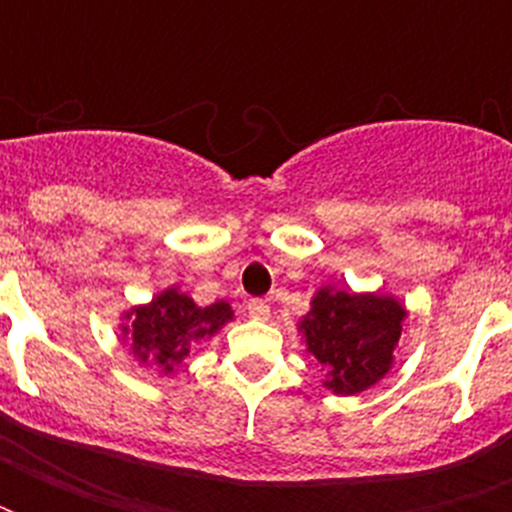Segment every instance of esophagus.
<instances>
[{"instance_id": "1", "label": "esophagus", "mask_w": 512, "mask_h": 512, "mask_svg": "<svg viewBox=\"0 0 512 512\" xmlns=\"http://www.w3.org/2000/svg\"><path fill=\"white\" fill-rule=\"evenodd\" d=\"M247 311H249V316H252V319L265 321L268 316H271V305L265 303V300H249Z\"/></svg>"}]
</instances>
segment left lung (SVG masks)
Here are the masks:
<instances>
[{"instance_id": "1", "label": "left lung", "mask_w": 512, "mask_h": 512, "mask_svg": "<svg viewBox=\"0 0 512 512\" xmlns=\"http://www.w3.org/2000/svg\"><path fill=\"white\" fill-rule=\"evenodd\" d=\"M404 319L406 308L396 297L321 287L297 329L327 372L324 388L356 396L390 372Z\"/></svg>"}]
</instances>
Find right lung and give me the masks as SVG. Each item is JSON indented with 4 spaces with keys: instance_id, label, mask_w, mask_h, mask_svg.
I'll list each match as a JSON object with an SVG mask.
<instances>
[{
    "instance_id": "add662e5",
    "label": "right lung",
    "mask_w": 512,
    "mask_h": 512,
    "mask_svg": "<svg viewBox=\"0 0 512 512\" xmlns=\"http://www.w3.org/2000/svg\"><path fill=\"white\" fill-rule=\"evenodd\" d=\"M124 319L130 324H124L122 332L130 337L140 364H154L162 374H172L193 345L217 335L225 321L233 319V311L225 300L199 308L185 292L170 287L148 305L124 313Z\"/></svg>"
}]
</instances>
